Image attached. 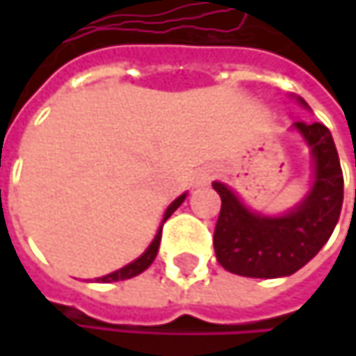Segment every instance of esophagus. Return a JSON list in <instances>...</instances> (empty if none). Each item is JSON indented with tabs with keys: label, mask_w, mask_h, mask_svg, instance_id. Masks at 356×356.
<instances>
[{
	"label": "esophagus",
	"mask_w": 356,
	"mask_h": 356,
	"mask_svg": "<svg viewBox=\"0 0 356 356\" xmlns=\"http://www.w3.org/2000/svg\"><path fill=\"white\" fill-rule=\"evenodd\" d=\"M216 177V171L214 169H202L197 175H195V187H204V185H210L212 179Z\"/></svg>",
	"instance_id": "obj_1"
}]
</instances>
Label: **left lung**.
<instances>
[{
    "label": "left lung",
    "instance_id": "left-lung-1",
    "mask_svg": "<svg viewBox=\"0 0 356 356\" xmlns=\"http://www.w3.org/2000/svg\"><path fill=\"white\" fill-rule=\"evenodd\" d=\"M303 107L307 103L297 99ZM312 150L314 183L307 195L286 214L253 212L225 183L212 187L220 195V214L214 229L218 264L248 278H282L301 270L330 239L342 210L344 179L332 134L321 123L293 125Z\"/></svg>",
    "mask_w": 356,
    "mask_h": 356
}]
</instances>
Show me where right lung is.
<instances>
[{
  "instance_id": "add662e5",
  "label": "right lung",
  "mask_w": 356,
  "mask_h": 356,
  "mask_svg": "<svg viewBox=\"0 0 356 356\" xmlns=\"http://www.w3.org/2000/svg\"><path fill=\"white\" fill-rule=\"evenodd\" d=\"M187 197V193H181L177 200L167 208V212H165V216H163V222H161V227H159V231H156V235H154V239H152V243L148 245V249L138 257V259H134V261H129L127 266H123V268H119V270H115V272H111L107 276H103V278H97L99 282H117V280H127V278H134V276H138V274H142L152 261H154V257H156V253H159V245H161V235H163V225L167 222V218L177 210L179 206L183 204V200Z\"/></svg>"
}]
</instances>
